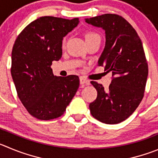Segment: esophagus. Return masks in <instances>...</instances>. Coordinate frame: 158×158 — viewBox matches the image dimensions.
<instances>
[{"label":"esophagus","mask_w":158,"mask_h":158,"mask_svg":"<svg viewBox=\"0 0 158 158\" xmlns=\"http://www.w3.org/2000/svg\"><path fill=\"white\" fill-rule=\"evenodd\" d=\"M79 82H80V85H89V82L87 80V79H86L84 77H82V76H81L80 78H79Z\"/></svg>","instance_id":"34e87169"}]
</instances>
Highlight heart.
<instances>
[{
	"instance_id": "1",
	"label": "heart",
	"mask_w": 158,
	"mask_h": 158,
	"mask_svg": "<svg viewBox=\"0 0 158 158\" xmlns=\"http://www.w3.org/2000/svg\"><path fill=\"white\" fill-rule=\"evenodd\" d=\"M95 36H99V35L95 33V32H88L86 35V40L91 39V38L93 37H95ZM64 44H65V38H64V39L62 40V45L64 46Z\"/></svg>"
}]
</instances>
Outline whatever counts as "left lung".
I'll return each instance as SVG.
<instances>
[{
	"label": "left lung",
	"mask_w": 158,
	"mask_h": 158,
	"mask_svg": "<svg viewBox=\"0 0 158 158\" xmlns=\"http://www.w3.org/2000/svg\"><path fill=\"white\" fill-rule=\"evenodd\" d=\"M85 21L105 31V47L98 65L112 73L108 89L91 82L97 97L89 104L90 113L103 123H120L135 111L143 97L148 65L142 42L134 28L118 15L104 14Z\"/></svg>",
	"instance_id": "left-lung-1"
}]
</instances>
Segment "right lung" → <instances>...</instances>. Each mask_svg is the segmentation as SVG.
Wrapping results in <instances>:
<instances>
[{"label":"right lung","instance_id":"right-lung-1","mask_svg":"<svg viewBox=\"0 0 158 158\" xmlns=\"http://www.w3.org/2000/svg\"><path fill=\"white\" fill-rule=\"evenodd\" d=\"M78 18L44 16L29 23L18 36L11 52V73L18 97L32 116L57 118L77 92V76H54L53 61L62 55V40L77 26Z\"/></svg>","mask_w":158,"mask_h":158}]
</instances>
